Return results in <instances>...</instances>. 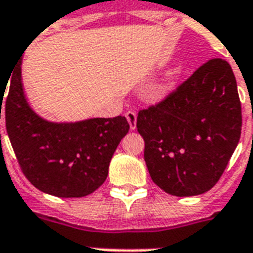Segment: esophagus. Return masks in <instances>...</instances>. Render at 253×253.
I'll use <instances>...</instances> for the list:
<instances>
[{"mask_svg": "<svg viewBox=\"0 0 253 253\" xmlns=\"http://www.w3.org/2000/svg\"><path fill=\"white\" fill-rule=\"evenodd\" d=\"M126 118H127V122H128V125H130L131 130H135V128H136V113L132 110L127 111Z\"/></svg>", "mask_w": 253, "mask_h": 253, "instance_id": "1", "label": "esophagus"}]
</instances>
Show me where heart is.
Masks as SVG:
<instances>
[{
  "label": "heart",
  "instance_id": "obj_1",
  "mask_svg": "<svg viewBox=\"0 0 253 253\" xmlns=\"http://www.w3.org/2000/svg\"><path fill=\"white\" fill-rule=\"evenodd\" d=\"M176 77H177V72L176 71H173V72H170L168 75V76L164 79V80L160 83V84L156 86V89H155V95L156 97H163V95H166L167 94V91L169 90V87H170V85L173 84V81L176 80Z\"/></svg>",
  "mask_w": 253,
  "mask_h": 253
}]
</instances>
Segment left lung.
<instances>
[{
  "label": "left lung",
  "instance_id": "left-lung-1",
  "mask_svg": "<svg viewBox=\"0 0 253 253\" xmlns=\"http://www.w3.org/2000/svg\"><path fill=\"white\" fill-rule=\"evenodd\" d=\"M136 128L159 188L177 197L210 190L242 132V106L230 64L223 59L206 61L162 102L139 111Z\"/></svg>",
  "mask_w": 253,
  "mask_h": 253
}]
</instances>
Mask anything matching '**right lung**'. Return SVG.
I'll list each match as a JSON object with an SVG mask.
<instances>
[{
    "instance_id": "right-lung-1",
    "label": "right lung",
    "mask_w": 253,
    "mask_h": 253,
    "mask_svg": "<svg viewBox=\"0 0 253 253\" xmlns=\"http://www.w3.org/2000/svg\"><path fill=\"white\" fill-rule=\"evenodd\" d=\"M21 65L22 59L10 73L3 114L22 172L35 188L51 196L90 194L106 180L111 158L130 125L122 115L69 123L45 121L26 99Z\"/></svg>"
}]
</instances>
